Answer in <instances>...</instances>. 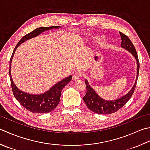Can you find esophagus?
I'll return each mask as SVG.
<instances>
[{"label": "esophagus", "mask_w": 150, "mask_h": 150, "mask_svg": "<svg viewBox=\"0 0 150 150\" xmlns=\"http://www.w3.org/2000/svg\"><path fill=\"white\" fill-rule=\"evenodd\" d=\"M82 73L80 72H78V73H76L75 74H74L73 75V79H75V80H78V79H80L82 77Z\"/></svg>", "instance_id": "1"}]
</instances>
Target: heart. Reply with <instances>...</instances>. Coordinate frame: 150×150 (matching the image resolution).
Masks as SVG:
<instances>
[{"instance_id": "heart-1", "label": "heart", "mask_w": 150, "mask_h": 150, "mask_svg": "<svg viewBox=\"0 0 150 150\" xmlns=\"http://www.w3.org/2000/svg\"><path fill=\"white\" fill-rule=\"evenodd\" d=\"M103 37L102 36H94V38H93V39L96 42H99V41H101L103 39Z\"/></svg>"}]
</instances>
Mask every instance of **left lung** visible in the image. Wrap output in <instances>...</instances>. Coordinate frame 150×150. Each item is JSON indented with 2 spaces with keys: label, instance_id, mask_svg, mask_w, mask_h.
<instances>
[{
  "label": "left lung",
  "instance_id": "8db88e82",
  "mask_svg": "<svg viewBox=\"0 0 150 150\" xmlns=\"http://www.w3.org/2000/svg\"><path fill=\"white\" fill-rule=\"evenodd\" d=\"M120 36L122 39L121 47L129 51L137 61V77L133 86L128 93H126L124 96L121 97L115 100H105L101 98L93 88L90 86L86 79H85V84L86 86V93L83 97V100L86 103L87 107L92 112L100 114H109L116 112L120 108H121L127 103L131 97L133 95L134 88H135L138 77L139 73V61L138 58L136 49L134 48L133 44L126 35L120 32Z\"/></svg>",
  "mask_w": 150,
  "mask_h": 150
}]
</instances>
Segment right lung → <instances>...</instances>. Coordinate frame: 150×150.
Instances as JSON below:
<instances>
[{
    "label": "right lung",
    "mask_w": 150,
    "mask_h": 150,
    "mask_svg": "<svg viewBox=\"0 0 150 150\" xmlns=\"http://www.w3.org/2000/svg\"><path fill=\"white\" fill-rule=\"evenodd\" d=\"M60 28L61 26H60L40 27L35 29L34 30L32 31L29 34L25 35V36H23L20 40L19 43L17 44L10 58L9 74H10L11 88H12L14 97L23 107H24L26 109L32 112L47 113L53 110L57 107L58 103H59L62 90L71 81L72 75H70L69 77L62 79V80L59 81L58 83H56L49 90L43 93H40V94H31V93L25 92L19 90L16 86V85L15 84L13 81L12 77H11V65L13 55L17 47L21 44L24 43L26 41L30 40L31 38L37 37L45 31L51 30V29L53 28L59 29Z\"/></svg>",
    "instance_id": "add662e5"
}]
</instances>
